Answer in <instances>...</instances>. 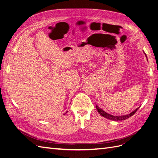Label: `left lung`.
<instances>
[{"mask_svg": "<svg viewBox=\"0 0 158 158\" xmlns=\"http://www.w3.org/2000/svg\"><path fill=\"white\" fill-rule=\"evenodd\" d=\"M143 53H144V54H145V56H146V57L147 59V57L146 56L145 53L144 52H143ZM147 60H148V59H147ZM96 108H97L98 112H99V114H100L101 115H102V117H104V118H105L108 119L112 120V121H123V120H125V119L129 118L130 117H131L132 115H133L137 112V110H138L139 108V107L137 108L131 113H130V114H127V115H111V114H110L105 112L104 110H102V109L100 108L98 105H96Z\"/></svg>", "mask_w": 158, "mask_h": 158, "instance_id": "1", "label": "left lung"}]
</instances>
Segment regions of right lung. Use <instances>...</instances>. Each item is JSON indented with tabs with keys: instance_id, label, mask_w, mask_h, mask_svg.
<instances>
[{
	"instance_id": "obj_1",
	"label": "right lung",
	"mask_w": 158,
	"mask_h": 158,
	"mask_svg": "<svg viewBox=\"0 0 158 158\" xmlns=\"http://www.w3.org/2000/svg\"><path fill=\"white\" fill-rule=\"evenodd\" d=\"M66 112H66V113H65V114H66ZM65 114H64V115H65Z\"/></svg>"
}]
</instances>
